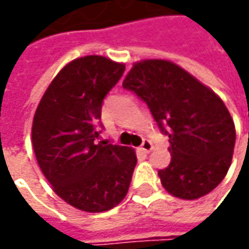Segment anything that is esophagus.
<instances>
[{"instance_id": "esophagus-1", "label": "esophagus", "mask_w": 249, "mask_h": 249, "mask_svg": "<svg viewBox=\"0 0 249 249\" xmlns=\"http://www.w3.org/2000/svg\"><path fill=\"white\" fill-rule=\"evenodd\" d=\"M152 148H154V147H152V142L148 141V140H144L142 144H141V147H140V149H141L144 154H149V152L152 151Z\"/></svg>"}]
</instances>
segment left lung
Listing matches in <instances>:
<instances>
[{
  "label": "left lung",
  "mask_w": 249,
  "mask_h": 249,
  "mask_svg": "<svg viewBox=\"0 0 249 249\" xmlns=\"http://www.w3.org/2000/svg\"><path fill=\"white\" fill-rule=\"evenodd\" d=\"M123 87L148 105L159 129L169 136L172 160L158 172L167 193L196 199L219 186L235 144L234 122L220 97L165 59L136 62Z\"/></svg>",
  "instance_id": "obj_1"
}]
</instances>
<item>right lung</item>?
<instances>
[{
    "label": "right lung",
    "mask_w": 249,
    "mask_h": 249,
    "mask_svg": "<svg viewBox=\"0 0 249 249\" xmlns=\"http://www.w3.org/2000/svg\"><path fill=\"white\" fill-rule=\"evenodd\" d=\"M124 65L101 55L63 66L44 92L33 118L36 159L65 202L97 213L119 205L137 163L134 149L97 142L104 98Z\"/></svg>",
    "instance_id": "right-lung-1"
}]
</instances>
